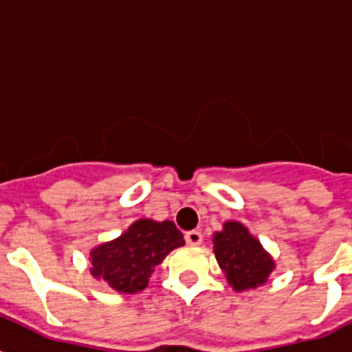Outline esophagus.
<instances>
[{"mask_svg":"<svg viewBox=\"0 0 352 352\" xmlns=\"http://www.w3.org/2000/svg\"><path fill=\"white\" fill-rule=\"evenodd\" d=\"M185 239L188 245H194V247H197V245L203 243V234H201L199 231H188L185 234Z\"/></svg>","mask_w":352,"mask_h":352,"instance_id":"34e87169","label":"esophagus"}]
</instances>
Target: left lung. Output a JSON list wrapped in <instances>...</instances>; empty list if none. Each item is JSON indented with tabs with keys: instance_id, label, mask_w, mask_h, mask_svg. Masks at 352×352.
<instances>
[{
	"instance_id": "left-lung-1",
	"label": "left lung",
	"mask_w": 352,
	"mask_h": 352,
	"mask_svg": "<svg viewBox=\"0 0 352 352\" xmlns=\"http://www.w3.org/2000/svg\"><path fill=\"white\" fill-rule=\"evenodd\" d=\"M213 252L219 266L234 291L241 292L266 284L275 270V261L257 238L239 222H226L220 232L213 234Z\"/></svg>"
}]
</instances>
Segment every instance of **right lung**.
I'll list each match as a JSON object with an SVG mask.
<instances>
[{"label": "right lung", "instance_id": "right-lung-1", "mask_svg": "<svg viewBox=\"0 0 352 352\" xmlns=\"http://www.w3.org/2000/svg\"><path fill=\"white\" fill-rule=\"evenodd\" d=\"M183 245L182 231L170 220H135L120 238L93 248L89 272L114 291L133 294L148 285L151 273L167 254Z\"/></svg>", "mask_w": 352, "mask_h": 352}]
</instances>
